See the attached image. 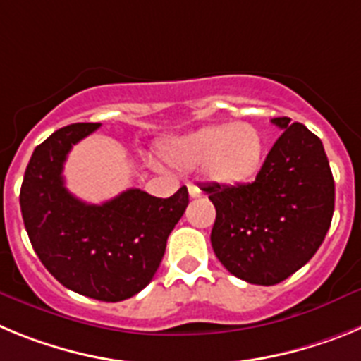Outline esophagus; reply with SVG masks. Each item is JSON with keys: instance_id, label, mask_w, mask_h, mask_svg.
<instances>
[{"instance_id": "esophagus-1", "label": "esophagus", "mask_w": 361, "mask_h": 361, "mask_svg": "<svg viewBox=\"0 0 361 361\" xmlns=\"http://www.w3.org/2000/svg\"><path fill=\"white\" fill-rule=\"evenodd\" d=\"M188 193H190L191 199H199L202 195V191L195 186V184H188Z\"/></svg>"}]
</instances>
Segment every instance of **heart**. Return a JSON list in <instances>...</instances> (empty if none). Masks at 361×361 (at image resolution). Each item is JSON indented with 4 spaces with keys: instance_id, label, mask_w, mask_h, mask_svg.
Listing matches in <instances>:
<instances>
[{
    "instance_id": "1",
    "label": "heart",
    "mask_w": 361,
    "mask_h": 361,
    "mask_svg": "<svg viewBox=\"0 0 361 361\" xmlns=\"http://www.w3.org/2000/svg\"><path fill=\"white\" fill-rule=\"evenodd\" d=\"M161 157L183 171L202 166L206 177L220 186H240L262 170L266 139L250 123H219L171 139L161 148Z\"/></svg>"
}]
</instances>
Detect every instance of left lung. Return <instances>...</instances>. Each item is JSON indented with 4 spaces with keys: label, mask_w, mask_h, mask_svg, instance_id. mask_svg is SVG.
<instances>
[{
    "label": "left lung",
    "mask_w": 361,
    "mask_h": 361,
    "mask_svg": "<svg viewBox=\"0 0 361 361\" xmlns=\"http://www.w3.org/2000/svg\"><path fill=\"white\" fill-rule=\"evenodd\" d=\"M250 184L202 190L216 209L212 245L237 279L275 286L317 253L334 212V180L322 141L289 117Z\"/></svg>",
    "instance_id": "obj_1"
}]
</instances>
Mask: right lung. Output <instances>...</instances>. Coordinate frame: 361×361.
I'll list each match as a JSON object with an SVG mask.
<instances>
[{"instance_id": "obj_1", "label": "right lung", "mask_w": 361, "mask_h": 361, "mask_svg": "<svg viewBox=\"0 0 361 361\" xmlns=\"http://www.w3.org/2000/svg\"><path fill=\"white\" fill-rule=\"evenodd\" d=\"M99 123L68 124L41 142L25 170L19 204L30 244L56 280L101 302H121L152 282L186 206L188 188L168 199L123 191L86 204L65 186L63 164Z\"/></svg>"}]
</instances>
